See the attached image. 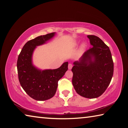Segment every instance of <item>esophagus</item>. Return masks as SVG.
<instances>
[{"label":"esophagus","mask_w":128,"mask_h":128,"mask_svg":"<svg viewBox=\"0 0 128 128\" xmlns=\"http://www.w3.org/2000/svg\"><path fill=\"white\" fill-rule=\"evenodd\" d=\"M72 68V64H68V70H71V69Z\"/></svg>","instance_id":"1"}]
</instances>
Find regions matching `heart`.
<instances>
[{
  "instance_id": "1",
  "label": "heart",
  "mask_w": 128,
  "mask_h": 128,
  "mask_svg": "<svg viewBox=\"0 0 128 128\" xmlns=\"http://www.w3.org/2000/svg\"><path fill=\"white\" fill-rule=\"evenodd\" d=\"M78 44H79V42L78 41H75L73 42L72 43V44L70 45V46L69 47H70V48H74L78 45ZM86 47V44L85 43L82 44V45H81V47H80V50H83L85 49Z\"/></svg>"
}]
</instances>
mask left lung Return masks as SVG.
<instances>
[{"mask_svg": "<svg viewBox=\"0 0 128 128\" xmlns=\"http://www.w3.org/2000/svg\"><path fill=\"white\" fill-rule=\"evenodd\" d=\"M87 37L91 47L73 63L72 83L79 95L94 99L101 96L110 85L114 62L110 48L99 37L94 35Z\"/></svg>", "mask_w": 128, "mask_h": 128, "instance_id": "1", "label": "left lung"}]
</instances>
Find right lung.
<instances>
[{
  "mask_svg": "<svg viewBox=\"0 0 128 128\" xmlns=\"http://www.w3.org/2000/svg\"><path fill=\"white\" fill-rule=\"evenodd\" d=\"M56 32L40 36L24 45L17 62L18 77L21 86L28 95L38 101L53 97L58 82L68 70V62L56 69L41 70L33 65L32 56L37 46L46 43L55 36Z\"/></svg>",
  "mask_w": 128,
  "mask_h": 128,
  "instance_id": "right-lung-1",
  "label": "right lung"
}]
</instances>
